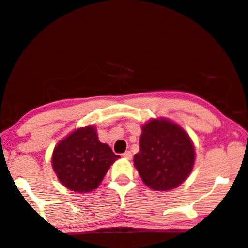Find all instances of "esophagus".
Wrapping results in <instances>:
<instances>
[{"label": "esophagus", "instance_id": "obj_1", "mask_svg": "<svg viewBox=\"0 0 248 248\" xmlns=\"http://www.w3.org/2000/svg\"><path fill=\"white\" fill-rule=\"evenodd\" d=\"M122 156H124V158H127V160H130V158H132V153H130L129 150H127V152L122 154Z\"/></svg>", "mask_w": 248, "mask_h": 248}]
</instances>
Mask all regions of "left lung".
<instances>
[{
  "mask_svg": "<svg viewBox=\"0 0 248 248\" xmlns=\"http://www.w3.org/2000/svg\"><path fill=\"white\" fill-rule=\"evenodd\" d=\"M195 164V148L186 130L168 119H153L142 126L140 152L134 166L147 186L168 191L181 186Z\"/></svg>",
  "mask_w": 248,
  "mask_h": 248,
  "instance_id": "1",
  "label": "left lung"
}]
</instances>
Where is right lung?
Listing matches in <instances>:
<instances>
[{"label":"right lung","instance_id":"right-lung-1","mask_svg":"<svg viewBox=\"0 0 248 248\" xmlns=\"http://www.w3.org/2000/svg\"><path fill=\"white\" fill-rule=\"evenodd\" d=\"M120 157L99 141L95 127L78 128L55 147L52 168L61 183L76 192L96 189L109 167Z\"/></svg>","mask_w":248,"mask_h":248}]
</instances>
